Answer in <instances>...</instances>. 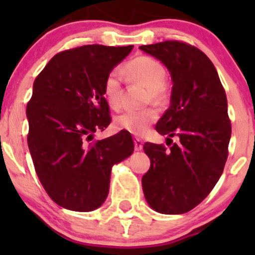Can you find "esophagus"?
Wrapping results in <instances>:
<instances>
[{
	"label": "esophagus",
	"instance_id": "1",
	"mask_svg": "<svg viewBox=\"0 0 255 255\" xmlns=\"http://www.w3.org/2000/svg\"><path fill=\"white\" fill-rule=\"evenodd\" d=\"M134 149L135 150H142L143 149V142L139 138H135L134 139Z\"/></svg>",
	"mask_w": 255,
	"mask_h": 255
}]
</instances>
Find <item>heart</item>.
<instances>
[{"label": "heart", "mask_w": 255, "mask_h": 255, "mask_svg": "<svg viewBox=\"0 0 255 255\" xmlns=\"http://www.w3.org/2000/svg\"><path fill=\"white\" fill-rule=\"evenodd\" d=\"M122 74L128 81L137 82L146 87L144 102L163 105L168 100L165 81L166 70L163 64L150 56L140 55L132 59L122 66ZM104 96L112 109H120L122 105V79L120 73L111 71L107 74L102 86ZM158 111L154 107L132 110L121 113L115 118L118 129L126 130L134 135H143L148 128L158 120Z\"/></svg>", "instance_id": "1"}]
</instances>
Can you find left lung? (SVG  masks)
Here are the masks:
<instances>
[{"instance_id":"obj_1","label":"left lung","mask_w":255,"mask_h":255,"mask_svg":"<svg viewBox=\"0 0 255 255\" xmlns=\"http://www.w3.org/2000/svg\"><path fill=\"white\" fill-rule=\"evenodd\" d=\"M159 59L173 80L170 107L156 132L179 140L166 149L146 142L150 168L142 177L146 202L165 215L189 212L204 201L223 173L231 139L227 97L206 54L179 40L142 45Z\"/></svg>"}]
</instances>
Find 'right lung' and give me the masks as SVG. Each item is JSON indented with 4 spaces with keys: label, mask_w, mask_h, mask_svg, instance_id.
<instances>
[{
    "label": "right lung",
    "mask_w": 255,
    "mask_h": 255,
    "mask_svg": "<svg viewBox=\"0 0 255 255\" xmlns=\"http://www.w3.org/2000/svg\"><path fill=\"white\" fill-rule=\"evenodd\" d=\"M132 48L68 49L34 80L27 105L28 148L43 187L59 206L79 212L99 208L109 195L112 166L134 150L126 130L94 140V133L111 123L105 79Z\"/></svg>",
    "instance_id": "add662e5"
}]
</instances>
